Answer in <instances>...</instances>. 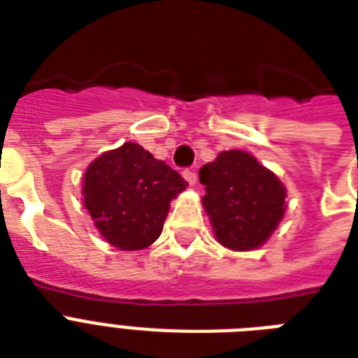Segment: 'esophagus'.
<instances>
[{
    "instance_id": "obj_1",
    "label": "esophagus",
    "mask_w": 358,
    "mask_h": 358,
    "mask_svg": "<svg viewBox=\"0 0 358 358\" xmlns=\"http://www.w3.org/2000/svg\"><path fill=\"white\" fill-rule=\"evenodd\" d=\"M184 178H185V182H187V184L189 185H195V182H196V173L195 171H189V169H187V171H184Z\"/></svg>"
}]
</instances>
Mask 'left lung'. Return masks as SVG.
Instances as JSON below:
<instances>
[{
    "label": "left lung",
    "instance_id": "obj_1",
    "mask_svg": "<svg viewBox=\"0 0 358 358\" xmlns=\"http://www.w3.org/2000/svg\"><path fill=\"white\" fill-rule=\"evenodd\" d=\"M202 206L213 236L230 250H255L277 230L286 212V187L245 150L219 152L199 173Z\"/></svg>",
    "mask_w": 358,
    "mask_h": 358
}]
</instances>
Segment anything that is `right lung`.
Here are the masks:
<instances>
[{"instance_id":"add662e5","label":"right lung","mask_w":358,"mask_h":358,"mask_svg":"<svg viewBox=\"0 0 358 358\" xmlns=\"http://www.w3.org/2000/svg\"><path fill=\"white\" fill-rule=\"evenodd\" d=\"M185 182L137 143L103 152L83 174V206L102 238L120 250L150 247Z\"/></svg>"}]
</instances>
